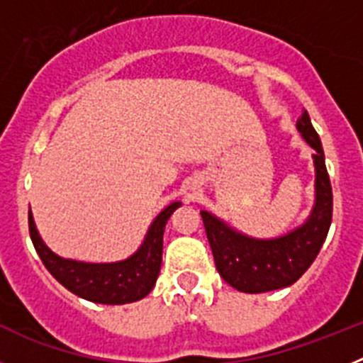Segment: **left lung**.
<instances>
[{
    "instance_id": "8db88e82",
    "label": "left lung",
    "mask_w": 363,
    "mask_h": 363,
    "mask_svg": "<svg viewBox=\"0 0 363 363\" xmlns=\"http://www.w3.org/2000/svg\"><path fill=\"white\" fill-rule=\"evenodd\" d=\"M296 127L303 140L316 150L313 156L316 167V201L303 225L281 238L255 240L229 229L223 221L201 211L218 272L230 287L242 293H267L293 285L318 256L331 227V179L327 174L322 142L307 111L301 112Z\"/></svg>"
}]
</instances>
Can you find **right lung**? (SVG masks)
I'll return each mask as SVG.
<instances>
[{"instance_id":"obj_1","label":"right lung","mask_w":363,"mask_h":363,"mask_svg":"<svg viewBox=\"0 0 363 363\" xmlns=\"http://www.w3.org/2000/svg\"><path fill=\"white\" fill-rule=\"evenodd\" d=\"M178 207L179 201H174L163 209L152 221L145 242L138 249L136 255L118 264H83V262L56 256L41 242L30 211H28V233L47 271L65 289L94 303L120 306V303L142 300L152 291L162 267L163 230L167 220Z\"/></svg>"}]
</instances>
